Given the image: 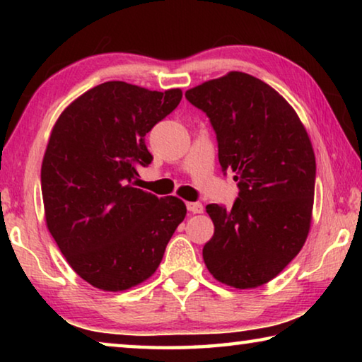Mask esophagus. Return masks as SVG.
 <instances>
[{"label": "esophagus", "mask_w": 362, "mask_h": 362, "mask_svg": "<svg viewBox=\"0 0 362 362\" xmlns=\"http://www.w3.org/2000/svg\"><path fill=\"white\" fill-rule=\"evenodd\" d=\"M187 209L192 214H201L204 211V206L201 203H187Z\"/></svg>", "instance_id": "esophagus-1"}]
</instances>
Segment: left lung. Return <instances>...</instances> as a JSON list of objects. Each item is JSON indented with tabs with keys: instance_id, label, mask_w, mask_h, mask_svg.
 <instances>
[{
	"instance_id": "1",
	"label": "left lung",
	"mask_w": 362,
	"mask_h": 362,
	"mask_svg": "<svg viewBox=\"0 0 362 362\" xmlns=\"http://www.w3.org/2000/svg\"><path fill=\"white\" fill-rule=\"evenodd\" d=\"M185 97L209 118L220 166L235 173L240 188L231 209L206 206L216 230L204 263L226 286L259 287L289 265L308 236L316 179L310 137L284 97L247 73L230 71Z\"/></svg>"
}]
</instances>
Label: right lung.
<instances>
[{"instance_id": "add662e5", "label": "right lung", "mask_w": 362, "mask_h": 362, "mask_svg": "<svg viewBox=\"0 0 362 362\" xmlns=\"http://www.w3.org/2000/svg\"><path fill=\"white\" fill-rule=\"evenodd\" d=\"M180 100V89L107 81L71 102L52 127L41 166L46 225L78 276L97 289L148 279L187 216L175 196L134 187L137 168L153 161L145 136Z\"/></svg>"}]
</instances>
